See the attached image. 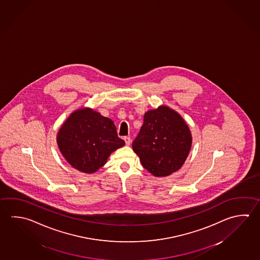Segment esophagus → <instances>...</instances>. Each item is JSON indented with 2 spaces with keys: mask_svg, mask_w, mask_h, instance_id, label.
<instances>
[{
  "mask_svg": "<svg viewBox=\"0 0 260 260\" xmlns=\"http://www.w3.org/2000/svg\"><path fill=\"white\" fill-rule=\"evenodd\" d=\"M123 140L125 142V145H126V146L130 145V143H131V138H130V137H123Z\"/></svg>",
  "mask_w": 260,
  "mask_h": 260,
  "instance_id": "esophagus-1",
  "label": "esophagus"
}]
</instances>
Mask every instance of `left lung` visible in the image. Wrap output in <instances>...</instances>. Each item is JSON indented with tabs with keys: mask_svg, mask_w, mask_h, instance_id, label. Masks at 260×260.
<instances>
[{
	"mask_svg": "<svg viewBox=\"0 0 260 260\" xmlns=\"http://www.w3.org/2000/svg\"><path fill=\"white\" fill-rule=\"evenodd\" d=\"M191 143V133L183 118L162 105L145 113L132 147L146 170L156 177H166L184 164Z\"/></svg>",
	"mask_w": 260,
	"mask_h": 260,
	"instance_id": "obj_1",
	"label": "left lung"
}]
</instances>
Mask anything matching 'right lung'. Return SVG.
<instances>
[{"mask_svg":"<svg viewBox=\"0 0 260 260\" xmlns=\"http://www.w3.org/2000/svg\"><path fill=\"white\" fill-rule=\"evenodd\" d=\"M57 142L62 156L74 169L90 174L124 146L113 121L90 108L71 113L57 133Z\"/></svg>","mask_w":260,"mask_h":260,"instance_id":"right-lung-1","label":"right lung"}]
</instances>
